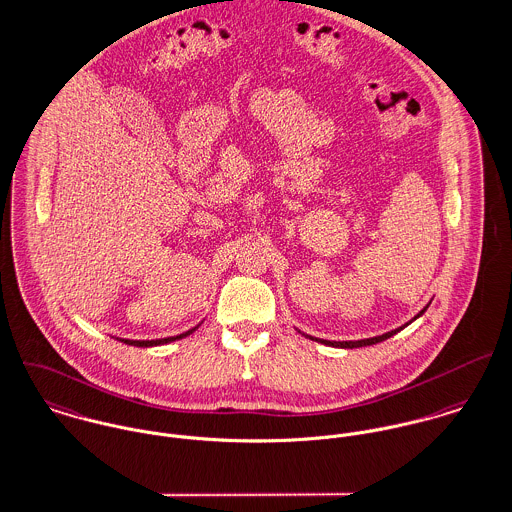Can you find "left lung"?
I'll list each match as a JSON object with an SVG mask.
<instances>
[{"instance_id":"left-lung-1","label":"left lung","mask_w":512,"mask_h":512,"mask_svg":"<svg viewBox=\"0 0 512 512\" xmlns=\"http://www.w3.org/2000/svg\"><path fill=\"white\" fill-rule=\"evenodd\" d=\"M429 308V306H427ZM425 312V310H423ZM421 312V314H423ZM419 314V315H421ZM417 315V317H419ZM399 329H395V331H390V333H384V335H380V337H372V339H362V341H345V343H329V341H321V343H325V345H335V347H345V349H354V347H366V345H376V343H380V341H384V339H390L392 335H395ZM314 339V337H312ZM315 341H319V339H315Z\"/></svg>"}]
</instances>
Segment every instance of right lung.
<instances>
[{
  "label": "right lung",
  "mask_w": 512,
  "mask_h": 512,
  "mask_svg": "<svg viewBox=\"0 0 512 512\" xmlns=\"http://www.w3.org/2000/svg\"><path fill=\"white\" fill-rule=\"evenodd\" d=\"M189 333H191V331H189ZM189 333H183V335H177V337H167V339H156V341H128V339H120V341H124L126 345H134V347H154V345H163V343H169V341L187 337Z\"/></svg>",
  "instance_id": "add662e5"
}]
</instances>
